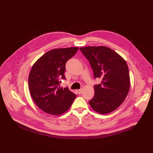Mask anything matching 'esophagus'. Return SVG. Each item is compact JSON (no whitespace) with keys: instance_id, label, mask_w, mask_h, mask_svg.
<instances>
[{"instance_id":"1","label":"esophagus","mask_w":153,"mask_h":153,"mask_svg":"<svg viewBox=\"0 0 153 153\" xmlns=\"http://www.w3.org/2000/svg\"><path fill=\"white\" fill-rule=\"evenodd\" d=\"M77 93H78V94H81L82 93V89H78V90H77Z\"/></svg>"}]
</instances>
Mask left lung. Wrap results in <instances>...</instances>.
I'll list each match as a JSON object with an SVG mask.
<instances>
[{"instance_id": "8db88e82", "label": "left lung", "mask_w": 153, "mask_h": 153, "mask_svg": "<svg viewBox=\"0 0 153 153\" xmlns=\"http://www.w3.org/2000/svg\"><path fill=\"white\" fill-rule=\"evenodd\" d=\"M89 61L95 78L101 83L94 86L95 95L89 100L91 107L97 112L106 114L122 105L130 87L128 66L126 60L105 46L80 47Z\"/></svg>"}]
</instances>
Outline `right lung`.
<instances>
[{
  "mask_svg": "<svg viewBox=\"0 0 153 153\" xmlns=\"http://www.w3.org/2000/svg\"><path fill=\"white\" fill-rule=\"evenodd\" d=\"M79 47L54 48L48 51L32 66L28 83L31 96L37 106L51 115L62 114L70 108L76 95L68 87H60L65 79L66 62Z\"/></svg>",
  "mask_w": 153,
  "mask_h": 153,
  "instance_id": "right-lung-1",
  "label": "right lung"
}]
</instances>
